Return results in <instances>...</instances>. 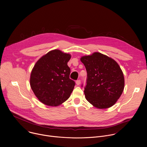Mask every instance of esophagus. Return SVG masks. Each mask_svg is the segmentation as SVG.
Listing matches in <instances>:
<instances>
[{
  "instance_id": "obj_1",
  "label": "esophagus",
  "mask_w": 147,
  "mask_h": 147,
  "mask_svg": "<svg viewBox=\"0 0 147 147\" xmlns=\"http://www.w3.org/2000/svg\"><path fill=\"white\" fill-rule=\"evenodd\" d=\"M76 84L77 86H79L80 84V83H81V81H80V80H78L76 81Z\"/></svg>"
}]
</instances>
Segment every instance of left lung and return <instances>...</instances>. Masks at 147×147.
Here are the masks:
<instances>
[{
    "instance_id": "obj_1",
    "label": "left lung",
    "mask_w": 147,
    "mask_h": 147,
    "mask_svg": "<svg viewBox=\"0 0 147 147\" xmlns=\"http://www.w3.org/2000/svg\"><path fill=\"white\" fill-rule=\"evenodd\" d=\"M81 61L87 73L84 91L86 99L99 109L112 107L121 96L124 87L123 73L117 63L98 52L82 56Z\"/></svg>"
}]
</instances>
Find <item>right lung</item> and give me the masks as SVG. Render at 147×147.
<instances>
[{
    "instance_id": "obj_1",
    "label": "right lung",
    "mask_w": 147,
    "mask_h": 147,
    "mask_svg": "<svg viewBox=\"0 0 147 147\" xmlns=\"http://www.w3.org/2000/svg\"><path fill=\"white\" fill-rule=\"evenodd\" d=\"M70 58V55L55 49L36 63L31 73L30 86L42 103L55 107L70 97L76 84L69 77L67 62Z\"/></svg>"
}]
</instances>
